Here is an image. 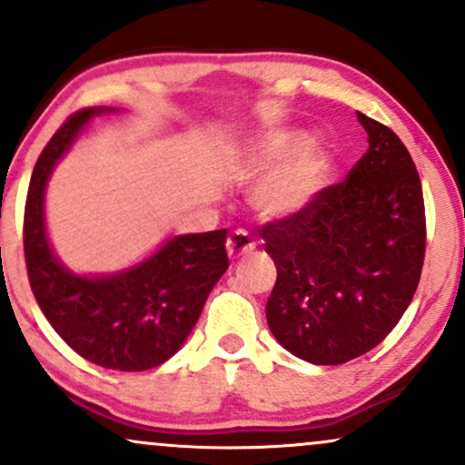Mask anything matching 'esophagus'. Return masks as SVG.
<instances>
[{
	"instance_id": "obj_1",
	"label": "esophagus",
	"mask_w": 465,
	"mask_h": 465,
	"mask_svg": "<svg viewBox=\"0 0 465 465\" xmlns=\"http://www.w3.org/2000/svg\"><path fill=\"white\" fill-rule=\"evenodd\" d=\"M253 249H255L253 238H251L247 232H242V229H238V232H233L232 236L227 238L229 260H238L242 258V255H249Z\"/></svg>"
}]
</instances>
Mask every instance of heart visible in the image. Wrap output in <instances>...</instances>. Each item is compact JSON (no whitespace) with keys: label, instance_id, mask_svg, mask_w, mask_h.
I'll return each instance as SVG.
<instances>
[{"label":"heart","instance_id":"heart-1","mask_svg":"<svg viewBox=\"0 0 465 465\" xmlns=\"http://www.w3.org/2000/svg\"><path fill=\"white\" fill-rule=\"evenodd\" d=\"M271 170L258 185L253 203L266 216L300 214L322 194L332 174V154L317 142L306 143V133L282 129L264 135L244 157L247 173Z\"/></svg>","mask_w":465,"mask_h":465}]
</instances>
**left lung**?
Listing matches in <instances>:
<instances>
[{
	"mask_svg": "<svg viewBox=\"0 0 465 465\" xmlns=\"http://www.w3.org/2000/svg\"><path fill=\"white\" fill-rule=\"evenodd\" d=\"M370 148L343 183L300 214L266 223L277 266L266 322L277 343L312 365L362 356L396 328L426 249L421 183L400 137L356 114Z\"/></svg>",
	"mask_w": 465,
	"mask_h": 465,
	"instance_id": "8db88e82",
	"label": "left lung"
}]
</instances>
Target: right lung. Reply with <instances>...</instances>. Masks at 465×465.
Listing matches in <instances>:
<instances>
[{
    "label": "right lung",
    "instance_id": "right-lung-1",
    "mask_svg": "<svg viewBox=\"0 0 465 465\" xmlns=\"http://www.w3.org/2000/svg\"><path fill=\"white\" fill-rule=\"evenodd\" d=\"M74 114L32 170L24 216V251L32 292L58 336L83 359L117 371L162 365L185 343L207 295L227 271V229L168 238L142 262L117 273L80 275L58 260L47 238L45 188L54 165L98 115Z\"/></svg>",
    "mask_w": 465,
    "mask_h": 465
}]
</instances>
